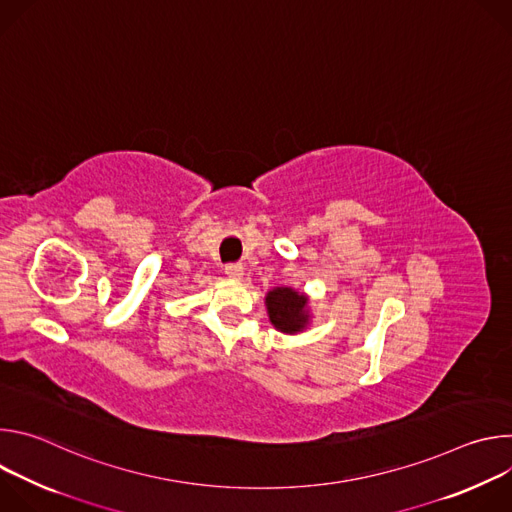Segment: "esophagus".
<instances>
[{
    "mask_svg": "<svg viewBox=\"0 0 512 512\" xmlns=\"http://www.w3.org/2000/svg\"><path fill=\"white\" fill-rule=\"evenodd\" d=\"M225 273H227V277H231V279H241V277L245 275V269H243V265L235 263V265H227V267H225Z\"/></svg>",
    "mask_w": 512,
    "mask_h": 512,
    "instance_id": "34e87169",
    "label": "esophagus"
}]
</instances>
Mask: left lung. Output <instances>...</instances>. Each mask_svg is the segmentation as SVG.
I'll return each mask as SVG.
<instances>
[{
    "label": "left lung",
    "instance_id": "obj_1",
    "mask_svg": "<svg viewBox=\"0 0 512 512\" xmlns=\"http://www.w3.org/2000/svg\"><path fill=\"white\" fill-rule=\"evenodd\" d=\"M269 322L283 334H300L312 322L310 296L294 287H273L265 296Z\"/></svg>",
    "mask_w": 512,
    "mask_h": 512
}]
</instances>
